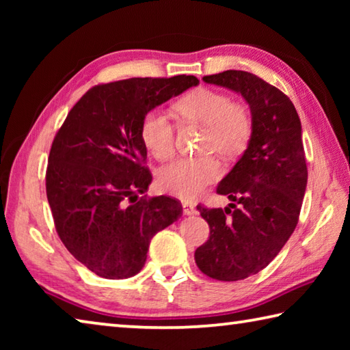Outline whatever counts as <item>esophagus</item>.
Returning <instances> with one entry per match:
<instances>
[{
  "instance_id": "obj_1",
  "label": "esophagus",
  "mask_w": 350,
  "mask_h": 350,
  "mask_svg": "<svg viewBox=\"0 0 350 350\" xmlns=\"http://www.w3.org/2000/svg\"><path fill=\"white\" fill-rule=\"evenodd\" d=\"M182 208H183V215H187V216H193V215H196V213H198L196 206H194L193 204H189V202H183Z\"/></svg>"
}]
</instances>
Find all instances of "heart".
I'll return each instance as SVG.
<instances>
[{
	"label": "heart",
	"mask_w": 350,
	"mask_h": 350,
	"mask_svg": "<svg viewBox=\"0 0 350 350\" xmlns=\"http://www.w3.org/2000/svg\"><path fill=\"white\" fill-rule=\"evenodd\" d=\"M176 114L182 122L204 126L199 150L217 152L224 159L239 157L250 145L253 117L245 105L236 103L221 91L200 88L177 100ZM142 142L156 161H168L174 154L176 129L162 111H150L140 128ZM222 174L221 163L211 154L180 157L157 174V188L183 200L199 198Z\"/></svg>",
	"instance_id": "obj_1"
}]
</instances>
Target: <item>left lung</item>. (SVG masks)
I'll return each mask as SVG.
<instances>
[{"label":"left lung","mask_w":350,"mask_h":350,"mask_svg":"<svg viewBox=\"0 0 350 350\" xmlns=\"http://www.w3.org/2000/svg\"><path fill=\"white\" fill-rule=\"evenodd\" d=\"M204 81L241 94L253 117L250 145L216 189L232 204L198 205L210 225V238L194 253L199 270L239 281L267 267L298 224L307 185L301 120L286 94L254 74L224 70Z\"/></svg>","instance_id":"obj_1"}]
</instances>
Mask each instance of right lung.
<instances>
[{"mask_svg":"<svg viewBox=\"0 0 350 350\" xmlns=\"http://www.w3.org/2000/svg\"><path fill=\"white\" fill-rule=\"evenodd\" d=\"M198 83L194 75H176L97 85L57 131L47 159V200L64 247L96 275H137L152 236L182 216L173 198H139L152 180L140 128L151 109Z\"/></svg>","mask_w":350,"mask_h":350,"instance_id":"right-lung-1","label":"right lung"}]
</instances>
